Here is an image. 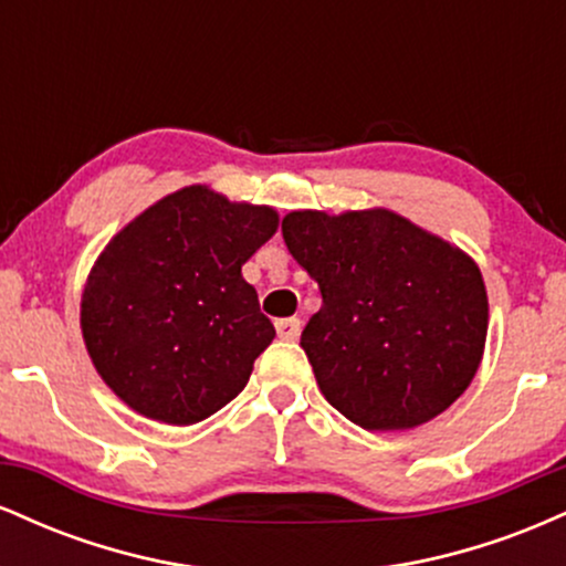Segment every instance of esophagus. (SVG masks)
I'll return each instance as SVG.
<instances>
[{"mask_svg":"<svg viewBox=\"0 0 566 566\" xmlns=\"http://www.w3.org/2000/svg\"><path fill=\"white\" fill-rule=\"evenodd\" d=\"M276 333L282 340H297V335H301V319H297V316L276 319Z\"/></svg>","mask_w":566,"mask_h":566,"instance_id":"obj_1","label":"esophagus"}]
</instances>
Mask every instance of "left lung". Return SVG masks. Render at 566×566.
<instances>
[{
  "mask_svg": "<svg viewBox=\"0 0 566 566\" xmlns=\"http://www.w3.org/2000/svg\"><path fill=\"white\" fill-rule=\"evenodd\" d=\"M282 237L322 292L301 346L350 423L405 431L469 388L490 319L469 255L388 210L290 212Z\"/></svg>",
  "mask_w": 566,
  "mask_h": 566,
  "instance_id": "1",
  "label": "left lung"
}]
</instances>
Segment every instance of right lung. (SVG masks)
Segmentation results:
<instances>
[{
	"mask_svg": "<svg viewBox=\"0 0 566 566\" xmlns=\"http://www.w3.org/2000/svg\"><path fill=\"white\" fill-rule=\"evenodd\" d=\"M276 226L271 207L191 186L116 233L84 287L82 333L119 399L191 426L242 391L276 335L242 265Z\"/></svg>",
	"mask_w": 566,
	"mask_h": 566,
	"instance_id": "1",
	"label": "right lung"
}]
</instances>
